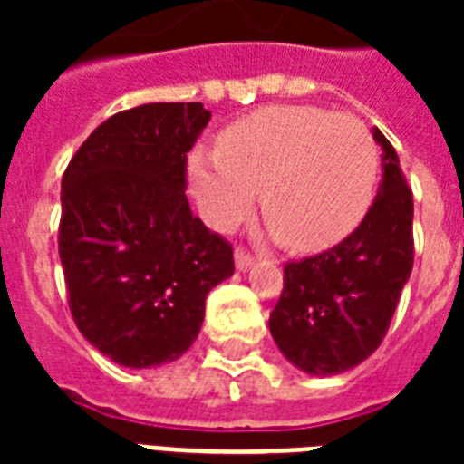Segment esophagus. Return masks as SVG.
I'll return each instance as SVG.
<instances>
[{
    "label": "esophagus",
    "instance_id": "esophagus-1",
    "mask_svg": "<svg viewBox=\"0 0 464 464\" xmlns=\"http://www.w3.org/2000/svg\"><path fill=\"white\" fill-rule=\"evenodd\" d=\"M253 262H255V255L253 253H247L246 247H236V267L240 269V272H246V269L253 267Z\"/></svg>",
    "mask_w": 464,
    "mask_h": 464
}]
</instances>
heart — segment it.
<instances>
[{"label": "heart", "mask_w": 464, "mask_h": 464, "mask_svg": "<svg viewBox=\"0 0 464 464\" xmlns=\"http://www.w3.org/2000/svg\"><path fill=\"white\" fill-rule=\"evenodd\" d=\"M192 189L214 228L253 211L296 250L337 246L366 217L378 182V147L363 120L320 105H269L218 134V149L189 160Z\"/></svg>", "instance_id": "obj_1"}]
</instances>
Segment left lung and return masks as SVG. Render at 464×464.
<instances>
[{
    "mask_svg": "<svg viewBox=\"0 0 464 464\" xmlns=\"http://www.w3.org/2000/svg\"><path fill=\"white\" fill-rule=\"evenodd\" d=\"M382 180L366 217L342 243L284 265V289L269 330L305 373L334 375L359 366L388 334L414 265V202L397 151L381 130Z\"/></svg>",
    "mask_w": 464,
    "mask_h": 464,
    "instance_id": "obj_1",
    "label": "left lung"
}]
</instances>
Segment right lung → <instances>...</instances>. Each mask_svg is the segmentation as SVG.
Returning <instances> with one entry per match:
<instances>
[{
  "label": "right lung",
  "instance_id": "obj_1",
  "mask_svg": "<svg viewBox=\"0 0 464 464\" xmlns=\"http://www.w3.org/2000/svg\"><path fill=\"white\" fill-rule=\"evenodd\" d=\"M211 112L147 103L98 125L62 175L60 260L76 327L130 368L175 361L204 301L233 275L231 243L189 211L188 151Z\"/></svg>",
  "mask_w": 464,
  "mask_h": 464
}]
</instances>
